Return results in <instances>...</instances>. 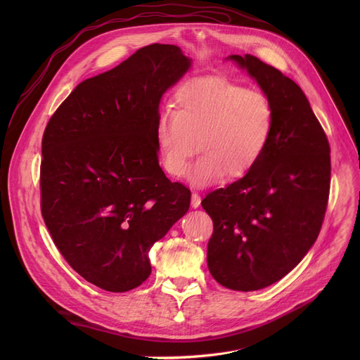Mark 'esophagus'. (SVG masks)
Returning a JSON list of instances; mask_svg holds the SVG:
<instances>
[{
  "label": "esophagus",
  "instance_id": "1",
  "mask_svg": "<svg viewBox=\"0 0 360 360\" xmlns=\"http://www.w3.org/2000/svg\"><path fill=\"white\" fill-rule=\"evenodd\" d=\"M200 202H201V197L198 193H193L191 195V205L194 207V209H197V207H200Z\"/></svg>",
  "mask_w": 360,
  "mask_h": 360
}]
</instances>
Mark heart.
<instances>
[{
	"instance_id": "heart-1",
	"label": "heart",
	"mask_w": 360,
	"mask_h": 360,
	"mask_svg": "<svg viewBox=\"0 0 360 360\" xmlns=\"http://www.w3.org/2000/svg\"><path fill=\"white\" fill-rule=\"evenodd\" d=\"M274 128V109L259 90L223 77H200L175 93V109L159 112L156 143L166 172L182 176L191 167L195 185H212L226 174L242 178L266 153Z\"/></svg>"
}]
</instances>
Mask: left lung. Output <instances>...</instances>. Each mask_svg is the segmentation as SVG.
<instances>
[{"label":"left lung","instance_id":"left-lung-1","mask_svg":"<svg viewBox=\"0 0 360 360\" xmlns=\"http://www.w3.org/2000/svg\"><path fill=\"white\" fill-rule=\"evenodd\" d=\"M229 58L270 99L274 128L251 172L201 201L213 220L207 264L221 286L252 292L292 271L316 240L330 195V144L293 80L254 55Z\"/></svg>","mask_w":360,"mask_h":360}]
</instances>
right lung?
Wrapping results in <instances>:
<instances>
[{"label": "right lung", "instance_id": "obj_1", "mask_svg": "<svg viewBox=\"0 0 360 360\" xmlns=\"http://www.w3.org/2000/svg\"><path fill=\"white\" fill-rule=\"evenodd\" d=\"M191 60L153 44L75 87L42 139L41 210L56 248L91 285L122 293L151 273L148 251L190 209L159 166L162 94Z\"/></svg>", "mask_w": 360, "mask_h": 360}]
</instances>
